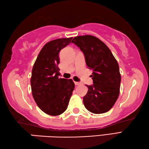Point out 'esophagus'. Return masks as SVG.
Returning <instances> with one entry per match:
<instances>
[{
  "label": "esophagus",
  "instance_id": "obj_1",
  "mask_svg": "<svg viewBox=\"0 0 149 149\" xmlns=\"http://www.w3.org/2000/svg\"><path fill=\"white\" fill-rule=\"evenodd\" d=\"M74 84L76 86H79V85H81L82 84L80 82H74Z\"/></svg>",
  "mask_w": 149,
  "mask_h": 149
}]
</instances>
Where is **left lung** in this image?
I'll list each match as a JSON object with an SVG mask.
<instances>
[{
    "label": "left lung",
    "instance_id": "1",
    "mask_svg": "<svg viewBox=\"0 0 149 149\" xmlns=\"http://www.w3.org/2000/svg\"><path fill=\"white\" fill-rule=\"evenodd\" d=\"M71 42L84 53L88 69L93 71V84L87 85L88 91L83 98L85 107L92 113H105L113 107L120 93L118 62L106 44L94 36H76Z\"/></svg>",
    "mask_w": 149,
    "mask_h": 149
}]
</instances>
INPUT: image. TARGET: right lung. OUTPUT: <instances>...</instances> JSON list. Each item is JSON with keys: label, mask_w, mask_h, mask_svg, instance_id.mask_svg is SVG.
<instances>
[{"label": "right lung", "mask_w": 149, "mask_h": 149, "mask_svg": "<svg viewBox=\"0 0 149 149\" xmlns=\"http://www.w3.org/2000/svg\"><path fill=\"white\" fill-rule=\"evenodd\" d=\"M72 37L46 43L38 55L31 78V91L36 105L44 113L57 116L66 110L74 88L72 79L59 78V52Z\"/></svg>", "instance_id": "add662e5"}]
</instances>
